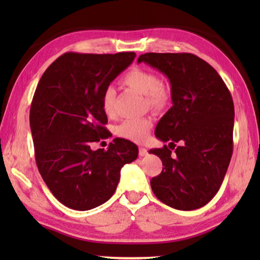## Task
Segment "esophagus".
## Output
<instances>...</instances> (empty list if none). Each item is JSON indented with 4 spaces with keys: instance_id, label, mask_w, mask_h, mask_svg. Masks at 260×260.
Segmentation results:
<instances>
[{
    "instance_id": "obj_1",
    "label": "esophagus",
    "mask_w": 260,
    "mask_h": 260,
    "mask_svg": "<svg viewBox=\"0 0 260 260\" xmlns=\"http://www.w3.org/2000/svg\"><path fill=\"white\" fill-rule=\"evenodd\" d=\"M139 155H140V157H144V156H147V155H148V150H147L146 148L140 147V149H139Z\"/></svg>"
}]
</instances>
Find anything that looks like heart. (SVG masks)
I'll list each match as a JSON object with an SVG mask.
<instances>
[{
  "instance_id": "heart-1",
  "label": "heart",
  "mask_w": 260,
  "mask_h": 260,
  "mask_svg": "<svg viewBox=\"0 0 260 260\" xmlns=\"http://www.w3.org/2000/svg\"><path fill=\"white\" fill-rule=\"evenodd\" d=\"M122 85L131 88L139 94L144 95V102L153 111H162L171 104L172 94L170 87L156 73L147 69L133 68L121 79ZM114 103V90L107 88L102 95V108L107 114H112ZM152 127L151 118H133L126 119L116 128V134L121 139L142 143L147 140Z\"/></svg>"
}]
</instances>
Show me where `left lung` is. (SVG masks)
I'll use <instances>...</instances> for the list:
<instances>
[{
  "label": "left lung",
  "mask_w": 260,
  "mask_h": 260,
  "mask_svg": "<svg viewBox=\"0 0 260 260\" xmlns=\"http://www.w3.org/2000/svg\"><path fill=\"white\" fill-rule=\"evenodd\" d=\"M141 61L167 77L173 104L155 131L169 147L149 151L164 166L151 179V189L171 208L200 209L218 192L232 158V95L218 72L192 54L147 52L139 57Z\"/></svg>",
  "instance_id": "obj_1"
}]
</instances>
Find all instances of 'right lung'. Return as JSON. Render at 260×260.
Here are the masks:
<instances>
[{"label":"right lung","mask_w":260,"mask_h":260,"mask_svg":"<svg viewBox=\"0 0 260 260\" xmlns=\"http://www.w3.org/2000/svg\"><path fill=\"white\" fill-rule=\"evenodd\" d=\"M135 56L67 52L38 83L29 111L35 160L52 195L70 209L105 203L116 191L121 167L138 158V147L125 139H114L107 151L90 148L110 136L104 90Z\"/></svg>","instance_id":"add662e5"}]
</instances>
